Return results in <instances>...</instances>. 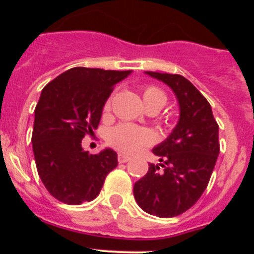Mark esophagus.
Masks as SVG:
<instances>
[{"instance_id": "34e87169", "label": "esophagus", "mask_w": 254, "mask_h": 254, "mask_svg": "<svg viewBox=\"0 0 254 254\" xmlns=\"http://www.w3.org/2000/svg\"><path fill=\"white\" fill-rule=\"evenodd\" d=\"M129 159H131V158H129L128 155L122 154V152H120V154H118V161H120V163H127Z\"/></svg>"}]
</instances>
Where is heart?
<instances>
[{
	"instance_id": "1",
	"label": "heart",
	"mask_w": 254,
	"mask_h": 254,
	"mask_svg": "<svg viewBox=\"0 0 254 254\" xmlns=\"http://www.w3.org/2000/svg\"><path fill=\"white\" fill-rule=\"evenodd\" d=\"M142 99L145 107L156 104L163 108L167 103V95L158 87L147 86L142 91ZM109 109H111V99H108L104 104V111ZM107 141L121 151L134 152L140 147L149 145L152 141V134L146 128H138L131 125H120L108 132Z\"/></svg>"
}]
</instances>
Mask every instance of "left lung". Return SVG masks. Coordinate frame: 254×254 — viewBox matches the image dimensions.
<instances>
[{"label":"left lung","instance_id":"8db88e82","mask_svg":"<svg viewBox=\"0 0 254 254\" xmlns=\"http://www.w3.org/2000/svg\"><path fill=\"white\" fill-rule=\"evenodd\" d=\"M145 73L172 89L179 118L169 136L152 149L160 164H150L146 176L134 183L133 196L147 214L174 217L192 207L207 187L220 152L219 126L205 96L187 78Z\"/></svg>","mask_w":254,"mask_h":254}]
</instances>
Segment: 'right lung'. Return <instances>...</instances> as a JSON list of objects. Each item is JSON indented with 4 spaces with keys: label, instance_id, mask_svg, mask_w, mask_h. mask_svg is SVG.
<instances>
[{
    "label": "right lung",
    "instance_id": "obj_1",
    "mask_svg": "<svg viewBox=\"0 0 254 254\" xmlns=\"http://www.w3.org/2000/svg\"><path fill=\"white\" fill-rule=\"evenodd\" d=\"M131 73L73 67L42 90L34 112L33 152L43 185L61 202L93 201L118 165L111 147L93 155L82 149L81 141L98 128L114 85Z\"/></svg>",
    "mask_w": 254,
    "mask_h": 254
}]
</instances>
